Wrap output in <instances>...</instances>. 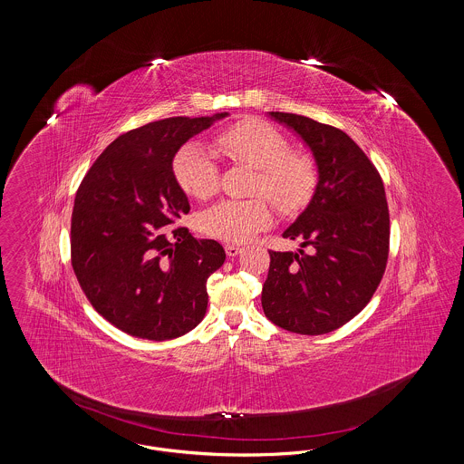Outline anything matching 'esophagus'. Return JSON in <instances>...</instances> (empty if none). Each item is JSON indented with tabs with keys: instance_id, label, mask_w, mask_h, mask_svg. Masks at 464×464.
Returning a JSON list of instances; mask_svg holds the SVG:
<instances>
[{
	"instance_id": "1",
	"label": "esophagus",
	"mask_w": 464,
	"mask_h": 464,
	"mask_svg": "<svg viewBox=\"0 0 464 464\" xmlns=\"http://www.w3.org/2000/svg\"><path fill=\"white\" fill-rule=\"evenodd\" d=\"M224 250H226L227 257H237V256L242 252V246H240V245H235V243H227V245L224 246Z\"/></svg>"
}]
</instances>
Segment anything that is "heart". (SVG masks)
<instances>
[{
  "instance_id": "obj_1",
  "label": "heart",
  "mask_w": 464,
  "mask_h": 464,
  "mask_svg": "<svg viewBox=\"0 0 464 464\" xmlns=\"http://www.w3.org/2000/svg\"><path fill=\"white\" fill-rule=\"evenodd\" d=\"M216 150L235 163L254 169L252 195H263L280 212L303 208L318 186V167L308 151L290 150L278 129L257 118H246L221 129L212 139ZM177 184L193 198L218 191L219 167L199 142L184 144L172 161ZM271 222L265 198L221 199L199 216V231L222 242L242 243Z\"/></svg>"
}]
</instances>
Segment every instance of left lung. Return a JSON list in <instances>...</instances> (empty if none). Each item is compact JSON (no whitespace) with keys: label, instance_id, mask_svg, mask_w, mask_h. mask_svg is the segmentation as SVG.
<instances>
[{"label":"left lung","instance_id":"left-lung-1","mask_svg":"<svg viewBox=\"0 0 464 464\" xmlns=\"http://www.w3.org/2000/svg\"><path fill=\"white\" fill-rule=\"evenodd\" d=\"M271 116L304 139L320 179L284 233L312 252L269 250L263 309L285 331L320 335L348 324L379 287L390 254L388 201L374 163L350 135L301 114Z\"/></svg>","mask_w":464,"mask_h":464}]
</instances>
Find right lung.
I'll return each instance as SVG.
<instances>
[{"instance_id": "add662e5", "label": "right lung", "mask_w": 464, "mask_h": 464, "mask_svg": "<svg viewBox=\"0 0 464 464\" xmlns=\"http://www.w3.org/2000/svg\"><path fill=\"white\" fill-rule=\"evenodd\" d=\"M224 116H174L120 135L76 191L74 275L93 309L133 337L174 339L205 316L207 280L226 254L221 243L176 226L189 201L172 161L189 137Z\"/></svg>"}]
</instances>
